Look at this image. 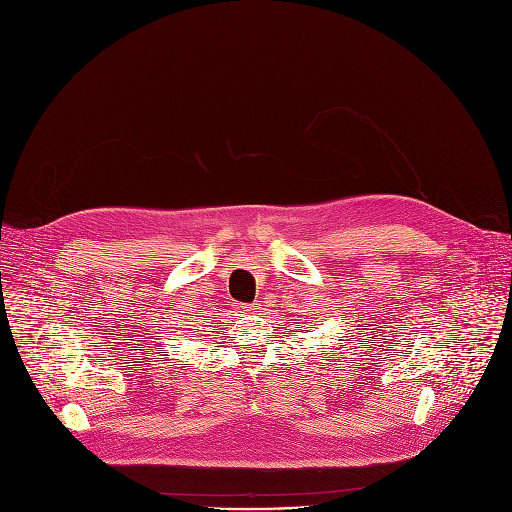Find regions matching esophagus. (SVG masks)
Listing matches in <instances>:
<instances>
[{"label":"esophagus","instance_id":"obj_1","mask_svg":"<svg viewBox=\"0 0 512 512\" xmlns=\"http://www.w3.org/2000/svg\"><path fill=\"white\" fill-rule=\"evenodd\" d=\"M256 307H258V305H256V303H250V305H240V309H242V311H246V313H250V311H254V309H256Z\"/></svg>","mask_w":512,"mask_h":512}]
</instances>
